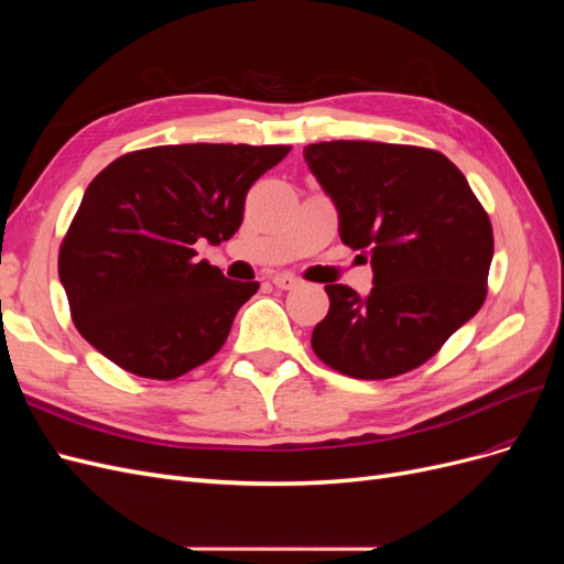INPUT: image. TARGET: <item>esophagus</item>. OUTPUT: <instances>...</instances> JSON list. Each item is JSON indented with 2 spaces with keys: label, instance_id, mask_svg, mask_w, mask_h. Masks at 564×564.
Here are the masks:
<instances>
[{
  "label": "esophagus",
  "instance_id": "esophagus-1",
  "mask_svg": "<svg viewBox=\"0 0 564 564\" xmlns=\"http://www.w3.org/2000/svg\"><path fill=\"white\" fill-rule=\"evenodd\" d=\"M272 284L289 292V289H296L301 284V280L296 275H289V272H278V275H272Z\"/></svg>",
  "mask_w": 564,
  "mask_h": 564
}]
</instances>
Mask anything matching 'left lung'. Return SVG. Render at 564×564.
Listing matches in <instances>:
<instances>
[{"label": "left lung", "mask_w": 564, "mask_h": 564, "mask_svg": "<svg viewBox=\"0 0 564 564\" xmlns=\"http://www.w3.org/2000/svg\"><path fill=\"white\" fill-rule=\"evenodd\" d=\"M336 209L344 245L371 259L360 299L327 284L329 313L313 329L324 365L352 379H392L429 362L482 308L494 256L489 216L442 152L373 141L303 150Z\"/></svg>", "instance_id": "1"}]
</instances>
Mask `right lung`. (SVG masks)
I'll use <instances>...</instances> for the list:
<instances>
[{"instance_id": "1", "label": "right lung", "mask_w": 564, "mask_h": 564, "mask_svg": "<svg viewBox=\"0 0 564 564\" xmlns=\"http://www.w3.org/2000/svg\"><path fill=\"white\" fill-rule=\"evenodd\" d=\"M292 145L191 143L127 152L87 187L58 251L77 332L110 362L172 381L220 350L259 282H235L195 245L242 226L253 181Z\"/></svg>"}]
</instances>
